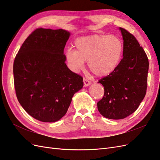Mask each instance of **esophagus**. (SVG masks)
I'll return each mask as SVG.
<instances>
[{
  "label": "esophagus",
  "instance_id": "esophagus-1",
  "mask_svg": "<svg viewBox=\"0 0 160 160\" xmlns=\"http://www.w3.org/2000/svg\"><path fill=\"white\" fill-rule=\"evenodd\" d=\"M83 83H84V87H88V86H89V85L91 84V81H89V80H88L85 78L83 79Z\"/></svg>",
  "mask_w": 160,
  "mask_h": 160
}]
</instances>
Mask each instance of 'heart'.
Instances as JSON below:
<instances>
[{"label":"heart","mask_w":160,"mask_h":160,"mask_svg":"<svg viewBox=\"0 0 160 160\" xmlns=\"http://www.w3.org/2000/svg\"><path fill=\"white\" fill-rule=\"evenodd\" d=\"M75 49L66 53L67 61L71 69L78 72L83 69L85 61L88 68L97 76L103 77L111 73L119 65L122 59L123 45L115 35H95L77 38Z\"/></svg>","instance_id":"1"}]
</instances>
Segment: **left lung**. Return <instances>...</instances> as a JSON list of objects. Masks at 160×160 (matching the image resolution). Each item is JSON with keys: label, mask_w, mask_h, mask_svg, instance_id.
Returning a JSON list of instances; mask_svg holds the SVG:
<instances>
[{"label": "left lung", "mask_w": 160, "mask_h": 160, "mask_svg": "<svg viewBox=\"0 0 160 160\" xmlns=\"http://www.w3.org/2000/svg\"><path fill=\"white\" fill-rule=\"evenodd\" d=\"M123 40V59L109 75L99 80L104 95L98 102L99 113L111 119H124L135 111L146 94L148 58L132 34L119 28Z\"/></svg>", "instance_id": "1"}]
</instances>
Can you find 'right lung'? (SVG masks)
<instances>
[{
  "label": "right lung",
  "mask_w": 160,
  "mask_h": 160,
  "mask_svg": "<svg viewBox=\"0 0 160 160\" xmlns=\"http://www.w3.org/2000/svg\"><path fill=\"white\" fill-rule=\"evenodd\" d=\"M70 32L38 28L24 41L13 64L14 89L23 109L42 122L66 114L83 77L67 67L63 54Z\"/></svg>",
  "instance_id": "right-lung-1"
}]
</instances>
